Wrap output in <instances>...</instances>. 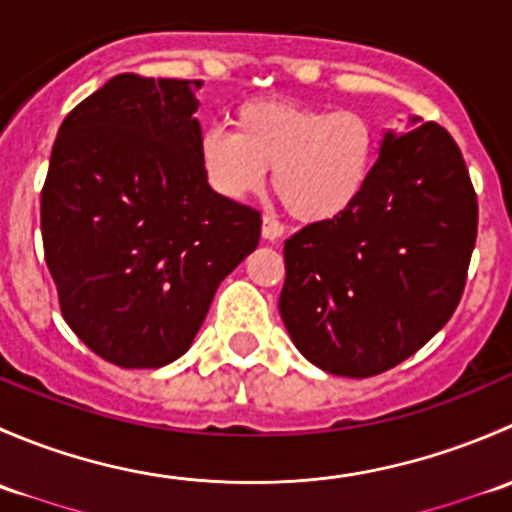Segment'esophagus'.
Masks as SVG:
<instances>
[{"label": "esophagus", "mask_w": 512, "mask_h": 512, "mask_svg": "<svg viewBox=\"0 0 512 512\" xmlns=\"http://www.w3.org/2000/svg\"><path fill=\"white\" fill-rule=\"evenodd\" d=\"M282 232H285V225H282L280 220H275L272 215H265V218H262V237H265V240H277V237H282Z\"/></svg>", "instance_id": "obj_1"}]
</instances>
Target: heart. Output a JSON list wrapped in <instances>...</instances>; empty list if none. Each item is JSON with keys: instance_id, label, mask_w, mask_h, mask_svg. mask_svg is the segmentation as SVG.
Returning a JSON list of instances; mask_svg holds the SVG:
<instances>
[{"instance_id": "obj_1", "label": "heart", "mask_w": 512, "mask_h": 512, "mask_svg": "<svg viewBox=\"0 0 512 512\" xmlns=\"http://www.w3.org/2000/svg\"><path fill=\"white\" fill-rule=\"evenodd\" d=\"M235 131L205 128L198 158L210 188L227 200L272 190L292 218L324 223L347 213L374 170L376 133L359 111L260 98L232 116Z\"/></svg>"}]
</instances>
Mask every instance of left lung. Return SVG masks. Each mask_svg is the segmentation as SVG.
I'll use <instances>...</instances> for the list:
<instances>
[{
	"instance_id": "left-lung-1",
	"label": "left lung",
	"mask_w": 512,
	"mask_h": 512,
	"mask_svg": "<svg viewBox=\"0 0 512 512\" xmlns=\"http://www.w3.org/2000/svg\"><path fill=\"white\" fill-rule=\"evenodd\" d=\"M476 235V190L451 133L433 121L386 133L352 208L285 242L280 314L294 347L349 379L401 364L456 312Z\"/></svg>"
}]
</instances>
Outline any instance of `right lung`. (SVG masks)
<instances>
[{"label":"right lung","instance_id":"obj_1","mask_svg":"<svg viewBox=\"0 0 512 512\" xmlns=\"http://www.w3.org/2000/svg\"><path fill=\"white\" fill-rule=\"evenodd\" d=\"M203 81L118 74L59 128L41 237L76 337L121 369L193 344L215 289L260 242L262 218L215 193L198 158Z\"/></svg>","mask_w":512,"mask_h":512}]
</instances>
